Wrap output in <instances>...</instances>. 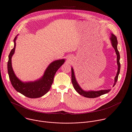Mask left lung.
I'll list each match as a JSON object with an SVG mask.
<instances>
[{"instance_id": "left-lung-1", "label": "left lung", "mask_w": 132, "mask_h": 132, "mask_svg": "<svg viewBox=\"0 0 132 132\" xmlns=\"http://www.w3.org/2000/svg\"><path fill=\"white\" fill-rule=\"evenodd\" d=\"M110 39L111 41L112 46L113 47V48L114 49L115 51L117 54V64L118 66V72L117 73V76L115 77L114 83L113 86H114L115 85V84H116V82L118 79V76L120 73V57L119 52L117 49L118 41H117V38L116 36L113 34H111V37L110 38ZM71 81H72L73 86L74 87V89H75V90L81 95H82L85 97H87V98H96V97L100 96L103 94L108 93L111 90H101V91H83L80 87V86L79 85V84H78V83L76 80L75 76L74 75L73 70L72 68H71Z\"/></svg>"}]
</instances>
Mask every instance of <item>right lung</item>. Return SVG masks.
Masks as SVG:
<instances>
[{"label":"right lung","instance_id":"right-lung-1","mask_svg":"<svg viewBox=\"0 0 132 132\" xmlns=\"http://www.w3.org/2000/svg\"><path fill=\"white\" fill-rule=\"evenodd\" d=\"M14 39V48L9 55L8 62V72L11 84L15 90L23 95L30 98H39L46 94L50 89L53 83L54 75L57 70L64 64L65 60L55 61L51 63L46 70L43 77L38 81L24 83L21 81L15 75L11 65V57L15 49V40Z\"/></svg>","mask_w":132,"mask_h":132}]
</instances>
